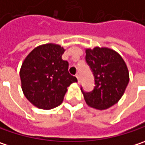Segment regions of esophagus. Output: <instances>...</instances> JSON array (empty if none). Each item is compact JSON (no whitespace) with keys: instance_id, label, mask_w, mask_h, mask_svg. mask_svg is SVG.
Segmentation results:
<instances>
[{"instance_id":"esophagus-1","label":"esophagus","mask_w":145,"mask_h":145,"mask_svg":"<svg viewBox=\"0 0 145 145\" xmlns=\"http://www.w3.org/2000/svg\"><path fill=\"white\" fill-rule=\"evenodd\" d=\"M76 78L78 80V83H80V74H76Z\"/></svg>"}]
</instances>
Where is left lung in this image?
<instances>
[{
    "mask_svg": "<svg viewBox=\"0 0 145 145\" xmlns=\"http://www.w3.org/2000/svg\"><path fill=\"white\" fill-rule=\"evenodd\" d=\"M86 60L95 78L89 92L82 88L86 104L97 110H106L122 97L128 86L129 71L123 58L109 48L95 47L86 50Z\"/></svg>",
    "mask_w": 145,
    "mask_h": 145,
    "instance_id": "obj_1",
    "label": "left lung"
}]
</instances>
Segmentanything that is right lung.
I'll return each mask as SVG.
<instances>
[{
  "instance_id": "add662e5",
  "label": "right lung",
  "mask_w": 145,
  "mask_h": 145,
  "mask_svg": "<svg viewBox=\"0 0 145 145\" xmlns=\"http://www.w3.org/2000/svg\"><path fill=\"white\" fill-rule=\"evenodd\" d=\"M64 52L65 49L59 45H42L35 48L21 65L23 93L39 109L57 107L64 99L67 87L77 81L68 71V61L61 58Z\"/></svg>"
}]
</instances>
